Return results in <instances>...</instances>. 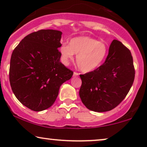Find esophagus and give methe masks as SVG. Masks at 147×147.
<instances>
[{"instance_id":"1","label":"esophagus","mask_w":147,"mask_h":147,"mask_svg":"<svg viewBox=\"0 0 147 147\" xmlns=\"http://www.w3.org/2000/svg\"><path fill=\"white\" fill-rule=\"evenodd\" d=\"M78 75H79V74L77 73V72H74V77H76Z\"/></svg>"}]
</instances>
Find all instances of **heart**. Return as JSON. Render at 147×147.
<instances>
[{"mask_svg":"<svg viewBox=\"0 0 147 147\" xmlns=\"http://www.w3.org/2000/svg\"><path fill=\"white\" fill-rule=\"evenodd\" d=\"M108 47L104 42L89 37H78L71 39L69 44L63 43L59 47L62 61L67 65L77 55L76 62L81 71L90 72L103 63Z\"/></svg>","mask_w":147,"mask_h":147,"instance_id":"b5f03b06","label":"heart"}]
</instances>
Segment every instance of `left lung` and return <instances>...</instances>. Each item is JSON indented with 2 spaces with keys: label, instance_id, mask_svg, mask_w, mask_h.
Masks as SVG:
<instances>
[{
  "label": "left lung",
  "instance_id": "1",
  "mask_svg": "<svg viewBox=\"0 0 147 147\" xmlns=\"http://www.w3.org/2000/svg\"><path fill=\"white\" fill-rule=\"evenodd\" d=\"M133 59L130 50L113 40L104 63L97 69L80 75L79 94L82 103L90 110L110 111L124 99L134 80Z\"/></svg>",
  "mask_w": 147,
  "mask_h": 147
}]
</instances>
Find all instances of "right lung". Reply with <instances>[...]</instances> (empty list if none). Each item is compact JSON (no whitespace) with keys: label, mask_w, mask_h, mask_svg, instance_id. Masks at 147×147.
Returning <instances> with one entry per match:
<instances>
[{"label":"right lung","mask_w":147,"mask_h":147,"mask_svg":"<svg viewBox=\"0 0 147 147\" xmlns=\"http://www.w3.org/2000/svg\"><path fill=\"white\" fill-rule=\"evenodd\" d=\"M62 32L42 29L24 37L12 53L9 80L14 94L36 112L53 105L60 86L74 72L60 61Z\"/></svg>","instance_id":"add662e5"}]
</instances>
